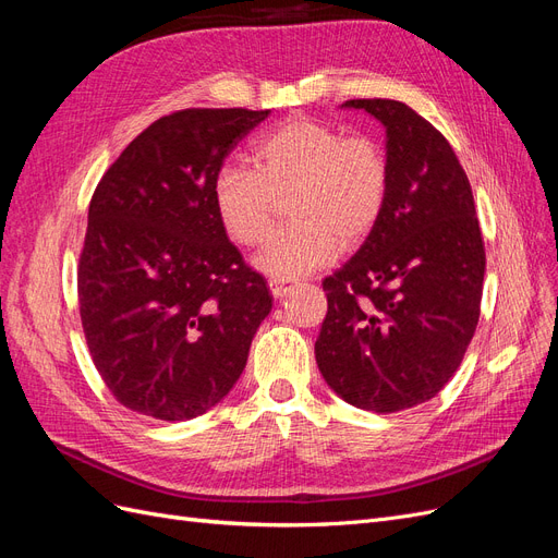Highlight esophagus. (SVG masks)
<instances>
[{"label":"esophagus","mask_w":558,"mask_h":558,"mask_svg":"<svg viewBox=\"0 0 558 558\" xmlns=\"http://www.w3.org/2000/svg\"><path fill=\"white\" fill-rule=\"evenodd\" d=\"M269 291H272L275 298H283L286 291H289V283L277 281V279H269Z\"/></svg>","instance_id":"esophagus-1"}]
</instances>
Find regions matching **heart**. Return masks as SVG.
I'll return each instance as SVG.
<instances>
[{
    "instance_id": "obj_1",
    "label": "heart",
    "mask_w": 558,
    "mask_h": 558,
    "mask_svg": "<svg viewBox=\"0 0 558 558\" xmlns=\"http://www.w3.org/2000/svg\"><path fill=\"white\" fill-rule=\"evenodd\" d=\"M391 189L384 148L369 137L310 118H293L251 148V167L228 162L216 172L211 199L232 242L258 244L289 195L291 226L269 234L256 267L275 279H295L328 265L342 244H359L375 230Z\"/></svg>"
}]
</instances>
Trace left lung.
<instances>
[{"label": "left lung", "instance_id": "1", "mask_svg": "<svg viewBox=\"0 0 558 558\" xmlns=\"http://www.w3.org/2000/svg\"><path fill=\"white\" fill-rule=\"evenodd\" d=\"M386 130L391 189L375 230L332 277L314 344L320 375L353 408L391 414L442 391L480 320L484 242L449 142L396 99H349Z\"/></svg>", "mask_w": 558, "mask_h": 558}]
</instances>
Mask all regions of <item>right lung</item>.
Instances as JSON below:
<instances>
[{"instance_id":"right-lung-1","label":"right lung","mask_w":558,"mask_h":558,"mask_svg":"<svg viewBox=\"0 0 558 558\" xmlns=\"http://www.w3.org/2000/svg\"><path fill=\"white\" fill-rule=\"evenodd\" d=\"M267 116H162L97 183L78 260L81 324L97 373L132 412L185 421L211 410L272 310L211 199L223 160Z\"/></svg>"}]
</instances>
